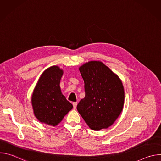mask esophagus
Here are the masks:
<instances>
[{
    "instance_id": "1",
    "label": "esophagus",
    "mask_w": 161,
    "mask_h": 161,
    "mask_svg": "<svg viewBox=\"0 0 161 161\" xmlns=\"http://www.w3.org/2000/svg\"><path fill=\"white\" fill-rule=\"evenodd\" d=\"M77 104H78V103H77V102H74V103H73V108H74V109H76V108Z\"/></svg>"
}]
</instances>
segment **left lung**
<instances>
[{
	"label": "left lung",
	"instance_id": "left-lung-1",
	"mask_svg": "<svg viewBox=\"0 0 161 161\" xmlns=\"http://www.w3.org/2000/svg\"><path fill=\"white\" fill-rule=\"evenodd\" d=\"M85 96L77 109L89 127L95 130L110 127L120 114L124 90L119 76L100 61H90L79 68Z\"/></svg>",
	"mask_w": 161,
	"mask_h": 161
}]
</instances>
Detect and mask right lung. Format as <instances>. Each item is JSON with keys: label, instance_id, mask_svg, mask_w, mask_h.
<instances>
[{"label": "right lung", "instance_id": "right-lung-1", "mask_svg": "<svg viewBox=\"0 0 161 161\" xmlns=\"http://www.w3.org/2000/svg\"><path fill=\"white\" fill-rule=\"evenodd\" d=\"M63 70L57 65L47 69L40 76L32 96L35 117L44 124L56 126L72 109L73 104L62 94L60 81Z\"/></svg>", "mask_w": 161, "mask_h": 161}]
</instances>
